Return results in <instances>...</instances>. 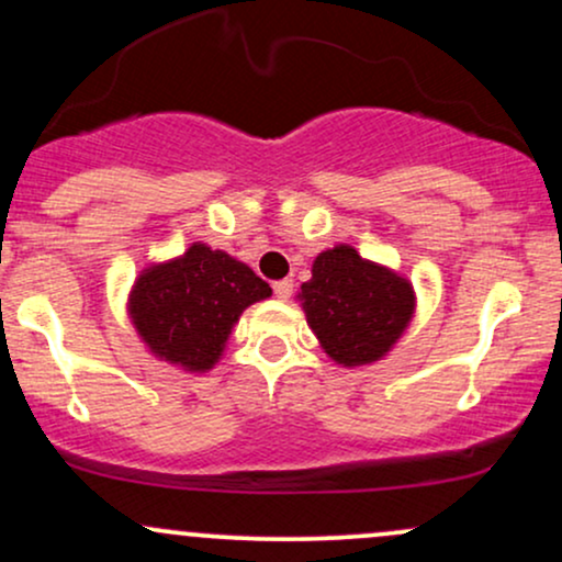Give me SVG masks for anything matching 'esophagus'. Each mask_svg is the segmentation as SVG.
Here are the masks:
<instances>
[{"label":"esophagus","instance_id":"1","mask_svg":"<svg viewBox=\"0 0 562 562\" xmlns=\"http://www.w3.org/2000/svg\"><path fill=\"white\" fill-rule=\"evenodd\" d=\"M274 295L280 301H288L290 295H293V280H280L274 282Z\"/></svg>","mask_w":562,"mask_h":562}]
</instances>
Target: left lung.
<instances>
[{"instance_id":"left-lung-1","label":"left lung","mask_w":562,"mask_h":562,"mask_svg":"<svg viewBox=\"0 0 562 562\" xmlns=\"http://www.w3.org/2000/svg\"><path fill=\"white\" fill-rule=\"evenodd\" d=\"M295 299L322 351L346 370L389 357L417 312L409 277L346 243L322 250Z\"/></svg>"}]
</instances>
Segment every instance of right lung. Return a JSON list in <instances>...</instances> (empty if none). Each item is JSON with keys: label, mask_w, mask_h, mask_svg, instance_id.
I'll return each mask as SVG.
<instances>
[{"label": "right lung", "mask_w": 562, "mask_h": 562, "mask_svg": "<svg viewBox=\"0 0 562 562\" xmlns=\"http://www.w3.org/2000/svg\"><path fill=\"white\" fill-rule=\"evenodd\" d=\"M269 295L272 288L248 263L198 240L134 277L126 314L150 357L203 375L224 357L245 308Z\"/></svg>", "instance_id": "right-lung-1"}]
</instances>
